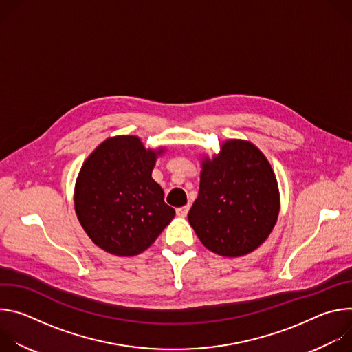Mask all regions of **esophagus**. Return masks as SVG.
Returning <instances> with one entry per match:
<instances>
[{
    "label": "esophagus",
    "mask_w": 352,
    "mask_h": 352,
    "mask_svg": "<svg viewBox=\"0 0 352 352\" xmlns=\"http://www.w3.org/2000/svg\"><path fill=\"white\" fill-rule=\"evenodd\" d=\"M188 212H189V205H186V206H182V208H178V209H177V214H178L179 217H185V216L188 214Z\"/></svg>",
    "instance_id": "esophagus-1"
}]
</instances>
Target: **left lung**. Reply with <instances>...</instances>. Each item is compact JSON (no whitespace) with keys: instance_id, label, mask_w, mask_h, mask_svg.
Instances as JSON below:
<instances>
[{"instance_id":"8db88e82","label":"left lung","mask_w":352,"mask_h":352,"mask_svg":"<svg viewBox=\"0 0 352 352\" xmlns=\"http://www.w3.org/2000/svg\"><path fill=\"white\" fill-rule=\"evenodd\" d=\"M280 193L270 163L246 140H227L205 157L188 220L212 252L236 258L259 248L276 226Z\"/></svg>"}]
</instances>
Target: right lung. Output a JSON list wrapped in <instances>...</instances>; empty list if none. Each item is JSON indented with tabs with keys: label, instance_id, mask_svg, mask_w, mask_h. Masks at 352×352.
<instances>
[{
	"label": "right lung",
	"instance_id": "add662e5",
	"mask_svg": "<svg viewBox=\"0 0 352 352\" xmlns=\"http://www.w3.org/2000/svg\"><path fill=\"white\" fill-rule=\"evenodd\" d=\"M138 136L106 139L83 163L75 184V212L89 238L117 256L142 254L175 216L152 178L159 155Z\"/></svg>",
	"mask_w": 352,
	"mask_h": 352
}]
</instances>
